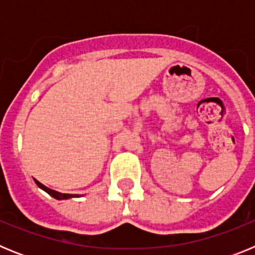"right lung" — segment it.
I'll use <instances>...</instances> for the list:
<instances>
[{
    "label": "right lung",
    "mask_w": 255,
    "mask_h": 255,
    "mask_svg": "<svg viewBox=\"0 0 255 255\" xmlns=\"http://www.w3.org/2000/svg\"><path fill=\"white\" fill-rule=\"evenodd\" d=\"M34 181H35V184H37V185L39 186L40 189H43V190L46 191V193H48V194L51 195V197L55 198V199L61 200V199H69V198H74V197H80V195H79V194H62V193H58V191L52 190V189L47 188V186H44L43 184H40V182L37 181V180H34Z\"/></svg>",
    "instance_id": "1"
}]
</instances>
